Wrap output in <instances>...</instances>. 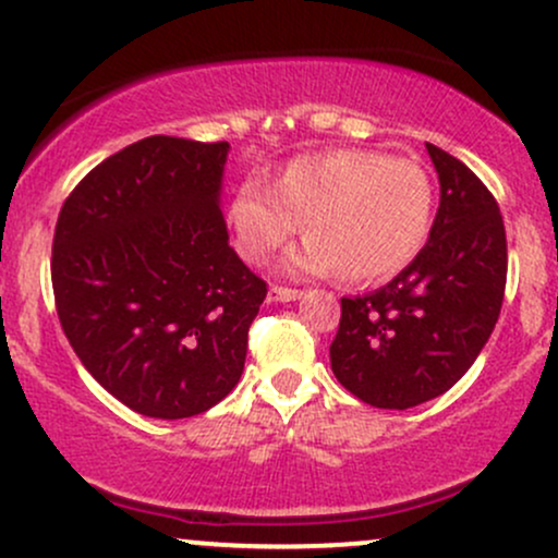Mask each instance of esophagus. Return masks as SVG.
Instances as JSON below:
<instances>
[{
	"label": "esophagus",
	"instance_id": "esophagus-1",
	"mask_svg": "<svg viewBox=\"0 0 558 558\" xmlns=\"http://www.w3.org/2000/svg\"><path fill=\"white\" fill-rule=\"evenodd\" d=\"M267 299L275 301V304H288V301H296V299H301V291H296V288L270 286V291H267Z\"/></svg>",
	"mask_w": 558,
	"mask_h": 558
}]
</instances>
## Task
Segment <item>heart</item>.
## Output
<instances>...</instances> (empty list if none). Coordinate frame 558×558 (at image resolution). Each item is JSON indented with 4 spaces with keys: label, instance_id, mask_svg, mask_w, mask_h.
<instances>
[{
    "label": "heart",
    "instance_id": "b5f03b06",
    "mask_svg": "<svg viewBox=\"0 0 558 558\" xmlns=\"http://www.w3.org/2000/svg\"><path fill=\"white\" fill-rule=\"evenodd\" d=\"M433 215L427 170L369 149L301 155L275 172L270 189L243 181L226 204V222L246 262L270 259L301 222L306 241L283 259V270L338 272L349 283H375L412 265Z\"/></svg>",
    "mask_w": 558,
    "mask_h": 558
}]
</instances>
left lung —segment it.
I'll list each match as a JSON object with an SVG mask.
<instances>
[{
  "instance_id": "8db88e82",
  "label": "left lung",
  "mask_w": 558,
  "mask_h": 558,
  "mask_svg": "<svg viewBox=\"0 0 558 558\" xmlns=\"http://www.w3.org/2000/svg\"><path fill=\"white\" fill-rule=\"evenodd\" d=\"M440 204L425 248L388 286L341 299L332 375L377 409L446 393L488 343L506 288V230L483 181L427 144Z\"/></svg>"
}]
</instances>
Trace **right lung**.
Here are the masks:
<instances>
[{"instance_id":"obj_1","label":"right lung","mask_w":558,"mask_h":558,"mask_svg":"<svg viewBox=\"0 0 558 558\" xmlns=\"http://www.w3.org/2000/svg\"><path fill=\"white\" fill-rule=\"evenodd\" d=\"M228 151L141 138L96 165L57 220L62 330L94 380L144 417H194L241 380L267 286L228 243Z\"/></svg>"}]
</instances>
